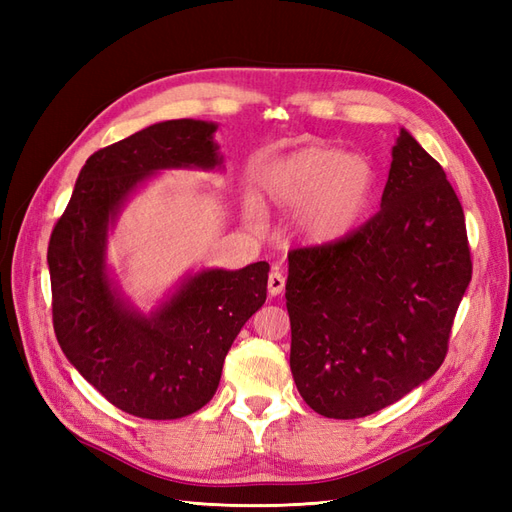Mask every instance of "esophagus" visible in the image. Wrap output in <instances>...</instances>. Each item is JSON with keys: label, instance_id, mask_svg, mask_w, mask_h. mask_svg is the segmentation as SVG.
Returning <instances> with one entry per match:
<instances>
[{"label": "esophagus", "instance_id": "1", "mask_svg": "<svg viewBox=\"0 0 512 512\" xmlns=\"http://www.w3.org/2000/svg\"><path fill=\"white\" fill-rule=\"evenodd\" d=\"M267 286H269V294H271V297H277V294H282V292H284L286 277L282 275V271H280V269H273V271H271Z\"/></svg>", "mask_w": 512, "mask_h": 512}]
</instances>
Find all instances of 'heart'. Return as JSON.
Listing matches in <instances>:
<instances>
[{
  "label": "heart",
  "mask_w": 512,
  "mask_h": 512,
  "mask_svg": "<svg viewBox=\"0 0 512 512\" xmlns=\"http://www.w3.org/2000/svg\"><path fill=\"white\" fill-rule=\"evenodd\" d=\"M262 198L277 209H294L292 224L314 245L344 241L361 226L376 192V170L359 153L307 145L271 164L258 179ZM245 218L258 224L256 198H245Z\"/></svg>",
  "instance_id": "obj_1"
}]
</instances>
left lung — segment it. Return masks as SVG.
<instances>
[{"label": "left lung", "mask_w": 512, "mask_h": 512, "mask_svg": "<svg viewBox=\"0 0 512 512\" xmlns=\"http://www.w3.org/2000/svg\"><path fill=\"white\" fill-rule=\"evenodd\" d=\"M391 158L374 218L288 254L290 371L327 418L374 414L436 374L472 280L466 218L442 166L406 128Z\"/></svg>", "instance_id": "left-lung-1"}]
</instances>
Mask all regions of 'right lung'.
Segmentation results:
<instances>
[{
	"label": "right lung",
	"instance_id": "add662e5",
	"mask_svg": "<svg viewBox=\"0 0 512 512\" xmlns=\"http://www.w3.org/2000/svg\"><path fill=\"white\" fill-rule=\"evenodd\" d=\"M218 123L160 121L91 156L53 228V327L74 369L119 410L173 421L209 404L226 354L267 299L269 262L185 273L149 312L108 262L119 213L162 170H224Z\"/></svg>",
	"mask_w": 512,
	"mask_h": 512
}]
</instances>
